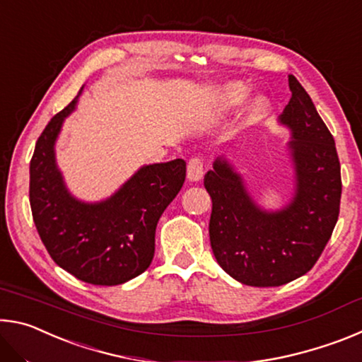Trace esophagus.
Instances as JSON below:
<instances>
[{"mask_svg": "<svg viewBox=\"0 0 362 362\" xmlns=\"http://www.w3.org/2000/svg\"><path fill=\"white\" fill-rule=\"evenodd\" d=\"M203 174H204V163L203 159L194 156L188 161V166H187V177L189 182H198L203 179Z\"/></svg>", "mask_w": 362, "mask_h": 362, "instance_id": "obj_1", "label": "esophagus"}]
</instances>
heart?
I'll return each instance as SVG.
<instances>
[{
    "label": "heart",
    "instance_id": "1",
    "mask_svg": "<svg viewBox=\"0 0 362 362\" xmlns=\"http://www.w3.org/2000/svg\"><path fill=\"white\" fill-rule=\"evenodd\" d=\"M249 95V89L246 84L243 83H228L225 84L223 88H220L216 94H214V112L217 113H226V112H231V110H235L244 103V100L247 99ZM263 108H265V102L262 99H257L252 103V108H250V112L252 115H259L263 112Z\"/></svg>",
    "mask_w": 362,
    "mask_h": 362
}]
</instances>
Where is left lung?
I'll return each mask as SVG.
<instances>
[{
	"mask_svg": "<svg viewBox=\"0 0 362 362\" xmlns=\"http://www.w3.org/2000/svg\"><path fill=\"white\" fill-rule=\"evenodd\" d=\"M289 88L292 97L279 121L292 132L297 187L291 203L276 212L260 209L223 158L204 175L212 198V252L231 278L246 286L276 287L308 273L340 212V161L332 134L292 75Z\"/></svg>",
	"mask_w": 362,
	"mask_h": 362,
	"instance_id": "left-lung-1",
	"label": "left lung"
}]
</instances>
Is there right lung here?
Listing matches in <instances>:
<instances>
[{"mask_svg":"<svg viewBox=\"0 0 362 362\" xmlns=\"http://www.w3.org/2000/svg\"><path fill=\"white\" fill-rule=\"evenodd\" d=\"M78 95L47 122L30 161V206L49 255L60 268L94 286H116L139 276L155 255L158 220L185 182L183 159L140 168L100 203L69 193L56 166L57 136Z\"/></svg>","mask_w":362,"mask_h":362,"instance_id":"1","label":"right lung"}]
</instances>
